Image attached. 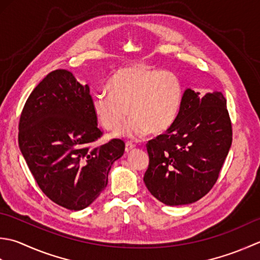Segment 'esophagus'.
I'll return each mask as SVG.
<instances>
[{"instance_id": "1", "label": "esophagus", "mask_w": 260, "mask_h": 260, "mask_svg": "<svg viewBox=\"0 0 260 260\" xmlns=\"http://www.w3.org/2000/svg\"><path fill=\"white\" fill-rule=\"evenodd\" d=\"M136 148V145L132 144L130 141H126L125 142V152H130L131 150H134Z\"/></svg>"}]
</instances>
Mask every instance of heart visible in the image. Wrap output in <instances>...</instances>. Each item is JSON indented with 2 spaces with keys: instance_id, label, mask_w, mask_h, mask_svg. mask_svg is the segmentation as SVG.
Returning <instances> with one entry per match:
<instances>
[{
  "instance_id": "b5f03b06",
  "label": "heart",
  "mask_w": 260,
  "mask_h": 260,
  "mask_svg": "<svg viewBox=\"0 0 260 260\" xmlns=\"http://www.w3.org/2000/svg\"><path fill=\"white\" fill-rule=\"evenodd\" d=\"M108 91L93 95L92 110L99 123L118 136L141 138L161 134L172 126L181 108L183 88L174 73L147 65L120 70L108 83Z\"/></svg>"
}]
</instances>
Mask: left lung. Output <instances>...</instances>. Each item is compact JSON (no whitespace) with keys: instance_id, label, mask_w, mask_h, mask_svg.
<instances>
[{"instance_id":"8db88e82","label":"left lung","mask_w":260,"mask_h":260,"mask_svg":"<svg viewBox=\"0 0 260 260\" xmlns=\"http://www.w3.org/2000/svg\"><path fill=\"white\" fill-rule=\"evenodd\" d=\"M232 142V124L221 92L187 88L165 134L147 142L148 190L166 205L197 202L219 178Z\"/></svg>"}]
</instances>
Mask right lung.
I'll use <instances>...</instances> for the list:
<instances>
[{
    "label": "right lung",
    "mask_w": 260,
    "mask_h": 260,
    "mask_svg": "<svg viewBox=\"0 0 260 260\" xmlns=\"http://www.w3.org/2000/svg\"><path fill=\"white\" fill-rule=\"evenodd\" d=\"M103 136L92 110L88 85L71 72L56 70L35 87L19 121V147L40 189L68 210H83L108 185L124 142Z\"/></svg>",
    "instance_id": "add662e5"
}]
</instances>
